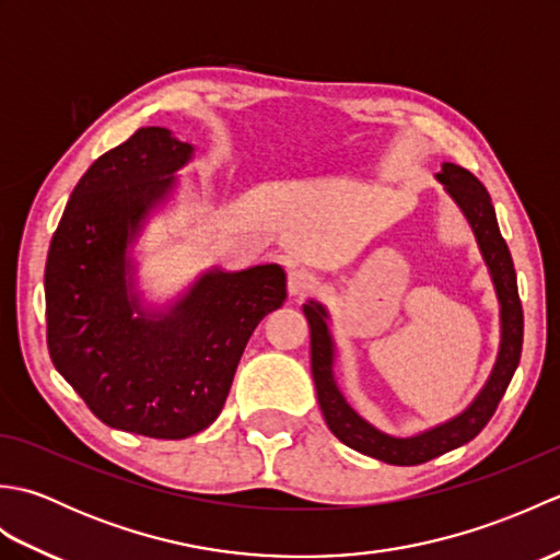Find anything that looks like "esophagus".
Here are the masks:
<instances>
[{
    "label": "esophagus",
    "mask_w": 560,
    "mask_h": 560,
    "mask_svg": "<svg viewBox=\"0 0 560 560\" xmlns=\"http://www.w3.org/2000/svg\"><path fill=\"white\" fill-rule=\"evenodd\" d=\"M317 277L305 267H293L289 271V293L295 295V299H301V295L313 293L317 289Z\"/></svg>",
    "instance_id": "obj_1"
}]
</instances>
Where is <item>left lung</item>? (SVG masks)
I'll return each mask as SVG.
<instances>
[{
    "label": "left lung",
    "instance_id": "8db88e82",
    "mask_svg": "<svg viewBox=\"0 0 560 560\" xmlns=\"http://www.w3.org/2000/svg\"><path fill=\"white\" fill-rule=\"evenodd\" d=\"M435 177L438 183H443L452 201L462 209L464 219L469 221L486 267H489L498 303H501V349H498L491 377L486 380L483 389L474 397L467 409L457 413L455 419L428 428V431L411 438H395L377 431L375 425L361 419L349 407V401L343 399L341 389L337 387L335 341H331L329 335L327 311L315 301H307L303 305L307 325H311V368L317 401L329 431L351 450L363 452V455L375 457L380 462L397 464V467H413V464H423L428 459L445 455V452L469 443V440L483 431V425L491 421V416L498 409V401L503 399L510 380H513L517 371L522 353V331H525L513 257H510L501 229H498L491 195L486 192V187L477 177L455 163H443V171Z\"/></svg>",
    "mask_w": 560,
    "mask_h": 560
}]
</instances>
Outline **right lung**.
Instances as JSON below:
<instances>
[{
    "instance_id": "add662e5",
    "label": "right lung",
    "mask_w": 560,
    "mask_h": 560,
    "mask_svg": "<svg viewBox=\"0 0 560 560\" xmlns=\"http://www.w3.org/2000/svg\"><path fill=\"white\" fill-rule=\"evenodd\" d=\"M192 144L141 127L83 173L45 265L50 359L98 419L183 440L219 419L259 319L287 301L279 265L209 269L163 313L135 293L129 247L171 197Z\"/></svg>"
}]
</instances>
